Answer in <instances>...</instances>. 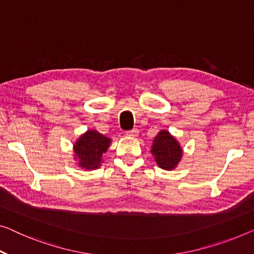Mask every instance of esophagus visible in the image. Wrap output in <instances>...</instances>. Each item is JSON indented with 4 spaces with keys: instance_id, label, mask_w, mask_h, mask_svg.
I'll return each mask as SVG.
<instances>
[{
    "instance_id": "1",
    "label": "esophagus",
    "mask_w": 254,
    "mask_h": 254,
    "mask_svg": "<svg viewBox=\"0 0 254 254\" xmlns=\"http://www.w3.org/2000/svg\"><path fill=\"white\" fill-rule=\"evenodd\" d=\"M127 135H128V137H137L138 133H139V130L138 128H133V130H130V131H127L126 132Z\"/></svg>"
}]
</instances>
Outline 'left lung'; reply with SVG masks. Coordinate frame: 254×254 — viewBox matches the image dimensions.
I'll return each instance as SVG.
<instances>
[{"label":"left lung","mask_w":254,"mask_h":254,"mask_svg":"<svg viewBox=\"0 0 254 254\" xmlns=\"http://www.w3.org/2000/svg\"><path fill=\"white\" fill-rule=\"evenodd\" d=\"M150 153L161 169L171 171L180 163L184 151L178 140L169 131L162 130L154 138Z\"/></svg>","instance_id":"1"}]
</instances>
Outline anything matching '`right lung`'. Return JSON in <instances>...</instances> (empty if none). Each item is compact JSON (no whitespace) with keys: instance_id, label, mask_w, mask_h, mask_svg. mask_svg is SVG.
<instances>
[{"instance_id":"1","label":"right lung","mask_w":254,"mask_h":254,"mask_svg":"<svg viewBox=\"0 0 254 254\" xmlns=\"http://www.w3.org/2000/svg\"><path fill=\"white\" fill-rule=\"evenodd\" d=\"M112 140L97 130H88L75 141L74 157L77 165L84 170H96L103 163V155L107 151Z\"/></svg>"}]
</instances>
